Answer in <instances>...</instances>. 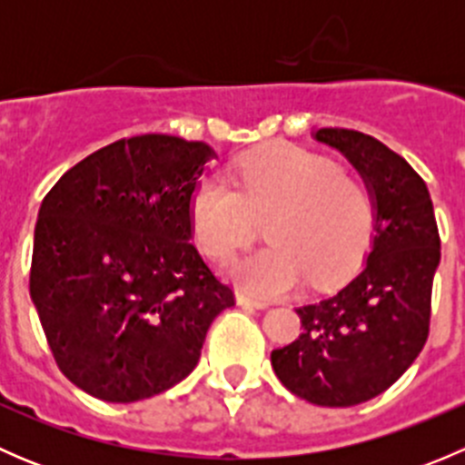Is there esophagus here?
<instances>
[{
  "label": "esophagus",
  "instance_id": "esophagus-1",
  "mask_svg": "<svg viewBox=\"0 0 465 465\" xmlns=\"http://www.w3.org/2000/svg\"><path fill=\"white\" fill-rule=\"evenodd\" d=\"M236 302H238V306L259 308V311H265V308L270 306V303H267V302H259V299H252V297H247V294H242V292L236 294Z\"/></svg>",
  "mask_w": 465,
  "mask_h": 465
}]
</instances>
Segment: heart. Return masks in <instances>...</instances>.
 I'll list each match as a JSON object with an SVG mask.
<instances>
[{"instance_id":"obj_1","label":"heart","mask_w":465,"mask_h":465,"mask_svg":"<svg viewBox=\"0 0 465 465\" xmlns=\"http://www.w3.org/2000/svg\"><path fill=\"white\" fill-rule=\"evenodd\" d=\"M232 182L206 175L191 193L195 242L209 259L229 261L270 215V245L229 265L245 292L276 297L306 279L323 288L349 274L373 233V198L331 159L294 143H276L236 163Z\"/></svg>"}]
</instances>
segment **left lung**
Instances as JSON below:
<instances>
[{"instance_id":"obj_1","label":"left lung","mask_w":465,"mask_h":465,"mask_svg":"<svg viewBox=\"0 0 465 465\" xmlns=\"http://www.w3.org/2000/svg\"><path fill=\"white\" fill-rule=\"evenodd\" d=\"M312 139L335 148L371 193V247L344 288L297 308L303 332L272 351V369L312 405L351 407L391 387L423 351L440 241L428 186L401 154L355 130L320 128Z\"/></svg>"}]
</instances>
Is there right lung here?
<instances>
[{
	"instance_id": "1",
	"label": "right lung",
	"mask_w": 465,
	"mask_h": 465,
	"mask_svg": "<svg viewBox=\"0 0 465 465\" xmlns=\"http://www.w3.org/2000/svg\"><path fill=\"white\" fill-rule=\"evenodd\" d=\"M213 157L171 134L121 139L42 200L31 299L60 371L89 396L137 402L182 382L233 306L191 242V193Z\"/></svg>"
}]
</instances>
